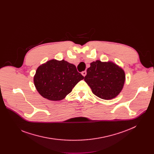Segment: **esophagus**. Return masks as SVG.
Instances as JSON below:
<instances>
[{
	"instance_id": "34e87169",
	"label": "esophagus",
	"mask_w": 154,
	"mask_h": 154,
	"mask_svg": "<svg viewBox=\"0 0 154 154\" xmlns=\"http://www.w3.org/2000/svg\"><path fill=\"white\" fill-rule=\"evenodd\" d=\"M82 75H83V76H84V77H85V76L86 75V71H83V72H82Z\"/></svg>"
}]
</instances>
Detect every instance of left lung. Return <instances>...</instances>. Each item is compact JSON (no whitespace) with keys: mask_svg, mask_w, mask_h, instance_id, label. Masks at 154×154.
<instances>
[{"mask_svg":"<svg viewBox=\"0 0 154 154\" xmlns=\"http://www.w3.org/2000/svg\"><path fill=\"white\" fill-rule=\"evenodd\" d=\"M86 72L85 81L90 86L93 94L100 99H114L123 88L125 80V72L111 61H93L90 63V67Z\"/></svg>","mask_w":154,"mask_h":154,"instance_id":"1","label":"left lung"}]
</instances>
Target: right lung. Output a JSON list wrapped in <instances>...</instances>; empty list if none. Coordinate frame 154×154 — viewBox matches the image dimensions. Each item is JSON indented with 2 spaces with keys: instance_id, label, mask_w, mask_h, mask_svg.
Segmentation results:
<instances>
[{
  "instance_id": "obj_1",
  "label": "right lung",
  "mask_w": 154,
  "mask_h": 154,
  "mask_svg": "<svg viewBox=\"0 0 154 154\" xmlns=\"http://www.w3.org/2000/svg\"><path fill=\"white\" fill-rule=\"evenodd\" d=\"M84 77L75 66L62 60H51L37 68L33 77L39 94L48 100L58 101L65 98Z\"/></svg>"
}]
</instances>
